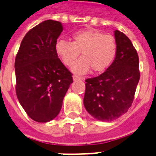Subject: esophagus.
Returning <instances> with one entry per match:
<instances>
[{"label":"esophagus","mask_w":156,"mask_h":156,"mask_svg":"<svg viewBox=\"0 0 156 156\" xmlns=\"http://www.w3.org/2000/svg\"><path fill=\"white\" fill-rule=\"evenodd\" d=\"M73 79H74V81H78V80H82V79H83V78H82V77H79V76H78V75H74L73 76Z\"/></svg>","instance_id":"obj_1"}]
</instances>
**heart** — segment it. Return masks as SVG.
<instances>
[{"instance_id":"1","label":"heart","mask_w":156,"mask_h":156,"mask_svg":"<svg viewBox=\"0 0 156 156\" xmlns=\"http://www.w3.org/2000/svg\"><path fill=\"white\" fill-rule=\"evenodd\" d=\"M73 41L58 40L55 50L66 66H72L81 53L82 58L73 67L77 74H86L90 68L99 73L107 69L117 53L115 37L97 30L78 31L72 35Z\"/></svg>"}]
</instances>
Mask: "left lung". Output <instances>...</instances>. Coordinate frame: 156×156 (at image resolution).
<instances>
[{"instance_id": "left-lung-1", "label": "left lung", "mask_w": 156, "mask_h": 156, "mask_svg": "<svg viewBox=\"0 0 156 156\" xmlns=\"http://www.w3.org/2000/svg\"><path fill=\"white\" fill-rule=\"evenodd\" d=\"M115 58L105 72L86 79L85 108L96 119L112 121L131 107L140 78L137 51L131 40L119 30Z\"/></svg>"}]
</instances>
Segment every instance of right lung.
<instances>
[{
	"instance_id": "obj_1",
	"label": "right lung",
	"mask_w": 156,
	"mask_h": 156,
	"mask_svg": "<svg viewBox=\"0 0 156 156\" xmlns=\"http://www.w3.org/2000/svg\"><path fill=\"white\" fill-rule=\"evenodd\" d=\"M62 30L60 21H42L25 34L15 58L16 97L36 122H46L56 117L73 82V74L55 50Z\"/></svg>"
}]
</instances>
